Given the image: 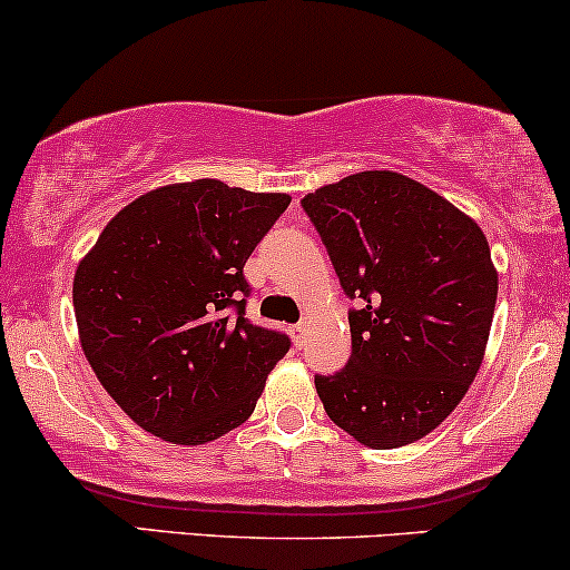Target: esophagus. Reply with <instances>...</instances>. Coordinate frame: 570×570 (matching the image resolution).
Returning <instances> with one entry per match:
<instances>
[{"instance_id": "esophagus-1", "label": "esophagus", "mask_w": 570, "mask_h": 570, "mask_svg": "<svg viewBox=\"0 0 570 570\" xmlns=\"http://www.w3.org/2000/svg\"><path fill=\"white\" fill-rule=\"evenodd\" d=\"M306 335H308V322H298V325L291 327V338L296 346L301 348L306 343Z\"/></svg>"}]
</instances>
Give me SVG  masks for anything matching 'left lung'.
Instances as JSON below:
<instances>
[{
	"mask_svg": "<svg viewBox=\"0 0 570 570\" xmlns=\"http://www.w3.org/2000/svg\"><path fill=\"white\" fill-rule=\"evenodd\" d=\"M348 312L351 356L314 385L327 417L370 449H396L439 428L487 354L497 304L479 224L396 171H360L308 193Z\"/></svg>",
	"mask_w": 570,
	"mask_h": 570,
	"instance_id": "left-lung-1",
	"label": "left lung"
}]
</instances>
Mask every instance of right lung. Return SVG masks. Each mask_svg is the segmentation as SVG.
Returning <instances> with one entry per match:
<instances>
[{"instance_id":"obj_1","label":"right lung","mask_w":570,"mask_h":570,"mask_svg":"<svg viewBox=\"0 0 570 570\" xmlns=\"http://www.w3.org/2000/svg\"><path fill=\"white\" fill-rule=\"evenodd\" d=\"M287 206L219 179L166 185L118 210L76 266L83 354L147 433L200 446L256 410L291 341L245 320L243 266Z\"/></svg>"}]
</instances>
